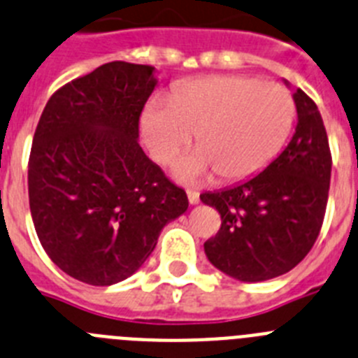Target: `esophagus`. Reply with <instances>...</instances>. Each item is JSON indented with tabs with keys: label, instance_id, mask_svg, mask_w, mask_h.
Here are the masks:
<instances>
[{
	"label": "esophagus",
	"instance_id": "esophagus-1",
	"mask_svg": "<svg viewBox=\"0 0 358 358\" xmlns=\"http://www.w3.org/2000/svg\"><path fill=\"white\" fill-rule=\"evenodd\" d=\"M187 198H189V203H191V205H198V203H199V192L192 191V189H187Z\"/></svg>",
	"mask_w": 358,
	"mask_h": 358
}]
</instances>
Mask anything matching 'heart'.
I'll list each match as a JSON object with an SVG mask.
<instances>
[{
    "instance_id": "obj_1",
    "label": "heart",
    "mask_w": 358,
    "mask_h": 358,
    "mask_svg": "<svg viewBox=\"0 0 358 358\" xmlns=\"http://www.w3.org/2000/svg\"><path fill=\"white\" fill-rule=\"evenodd\" d=\"M296 101L287 87L253 76H207L153 98L141 117V134L150 155L171 166L191 148L199 151L176 166L182 180L217 171L237 182L255 176L278 157L291 135Z\"/></svg>"
}]
</instances>
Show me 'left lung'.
I'll return each mask as SVG.
<instances>
[{"label":"left lung","mask_w":358,"mask_h":358,"mask_svg":"<svg viewBox=\"0 0 358 358\" xmlns=\"http://www.w3.org/2000/svg\"><path fill=\"white\" fill-rule=\"evenodd\" d=\"M294 101L296 134L260 175L199 196L221 215V228L205 243L208 260L243 282L291 271L323 227L331 175L327 128L317 105L301 89Z\"/></svg>","instance_id":"8db88e82"}]
</instances>
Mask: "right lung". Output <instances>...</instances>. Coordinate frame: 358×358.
Returning <instances> with one entry per match:
<instances>
[{
    "label": "right lung",
    "instance_id": "obj_1",
    "mask_svg": "<svg viewBox=\"0 0 358 358\" xmlns=\"http://www.w3.org/2000/svg\"><path fill=\"white\" fill-rule=\"evenodd\" d=\"M153 67L108 62L55 91L35 128L28 196L53 264L89 285L134 275L160 230L189 207L185 191L144 155L139 119Z\"/></svg>",
    "mask_w": 358,
    "mask_h": 358
}]
</instances>
